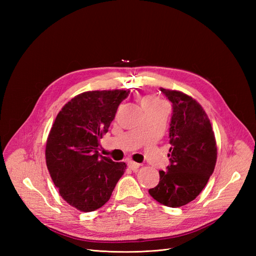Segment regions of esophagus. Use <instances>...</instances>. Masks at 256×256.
I'll return each instance as SVG.
<instances>
[{
    "instance_id": "1",
    "label": "esophagus",
    "mask_w": 256,
    "mask_h": 256,
    "mask_svg": "<svg viewBox=\"0 0 256 256\" xmlns=\"http://www.w3.org/2000/svg\"><path fill=\"white\" fill-rule=\"evenodd\" d=\"M128 166L132 170V171H136L138 168H140V164H136L134 161H129L128 162Z\"/></svg>"
}]
</instances>
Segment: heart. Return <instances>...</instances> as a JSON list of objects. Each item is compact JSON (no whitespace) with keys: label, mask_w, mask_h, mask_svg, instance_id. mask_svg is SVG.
<instances>
[{"label":"heart","mask_w":256,"mask_h":256,"mask_svg":"<svg viewBox=\"0 0 256 256\" xmlns=\"http://www.w3.org/2000/svg\"><path fill=\"white\" fill-rule=\"evenodd\" d=\"M162 104L160 100L154 98L152 96H147L142 100V106H148V104Z\"/></svg>","instance_id":"b5f03b06"}]
</instances>
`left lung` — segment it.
Returning <instances> with one entry per match:
<instances>
[{
  "mask_svg": "<svg viewBox=\"0 0 256 256\" xmlns=\"http://www.w3.org/2000/svg\"><path fill=\"white\" fill-rule=\"evenodd\" d=\"M172 102L170 164L150 194L162 205L180 207L194 200L208 182L216 161L210 120L198 102L178 90L160 88Z\"/></svg>",
  "mask_w": 256,
  "mask_h": 256,
  "instance_id": "left-lung-1",
  "label": "left lung"
}]
</instances>
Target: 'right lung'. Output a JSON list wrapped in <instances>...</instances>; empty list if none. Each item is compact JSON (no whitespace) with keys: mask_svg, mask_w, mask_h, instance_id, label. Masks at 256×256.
Wrapping results in <instances>:
<instances>
[{"mask_svg":"<svg viewBox=\"0 0 256 256\" xmlns=\"http://www.w3.org/2000/svg\"><path fill=\"white\" fill-rule=\"evenodd\" d=\"M129 92H82L62 108L54 120L46 146V162L60 196L81 212L104 206L127 168L125 162L102 156L98 146Z\"/></svg>","mask_w":256,"mask_h":256,"instance_id":"right-lung-1","label":"right lung"}]
</instances>
